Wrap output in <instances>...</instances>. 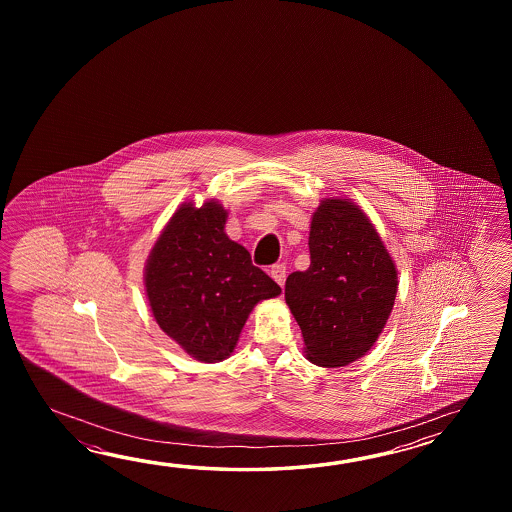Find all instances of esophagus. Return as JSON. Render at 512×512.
<instances>
[{
  "label": "esophagus",
  "instance_id": "obj_1",
  "mask_svg": "<svg viewBox=\"0 0 512 512\" xmlns=\"http://www.w3.org/2000/svg\"><path fill=\"white\" fill-rule=\"evenodd\" d=\"M271 276L274 282L278 283L280 287H283L285 278H287V269H285V265H282V263H278V265H272Z\"/></svg>",
  "mask_w": 512,
  "mask_h": 512
}]
</instances>
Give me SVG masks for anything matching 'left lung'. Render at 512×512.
I'll list each match as a JSON object with an SVG mask.
<instances>
[{
  "label": "left lung",
  "instance_id": "obj_1",
  "mask_svg": "<svg viewBox=\"0 0 512 512\" xmlns=\"http://www.w3.org/2000/svg\"><path fill=\"white\" fill-rule=\"evenodd\" d=\"M311 265L289 274L285 302L307 360L340 368L364 357L392 313L397 269L370 218L349 199H322L309 230Z\"/></svg>",
  "mask_w": 512,
  "mask_h": 512
}]
</instances>
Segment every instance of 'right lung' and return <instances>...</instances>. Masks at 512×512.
Listing matches in <instances>:
<instances>
[{"label": "right lung", "instance_id": "right-lung-1", "mask_svg": "<svg viewBox=\"0 0 512 512\" xmlns=\"http://www.w3.org/2000/svg\"><path fill=\"white\" fill-rule=\"evenodd\" d=\"M229 212L216 199L183 203L155 241L144 267L153 318L199 362H219L236 348L254 305L282 293L252 265L249 251L229 240Z\"/></svg>", "mask_w": 512, "mask_h": 512}]
</instances>
